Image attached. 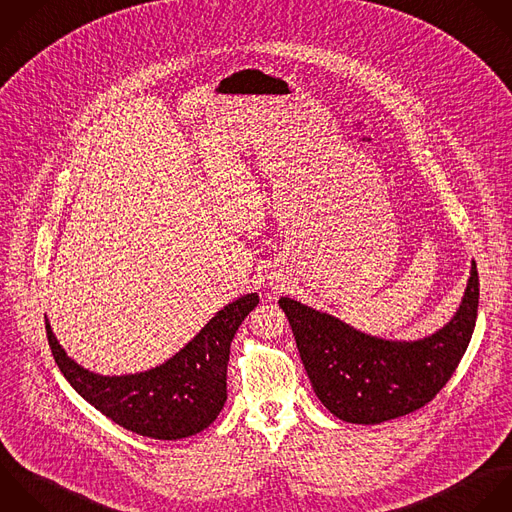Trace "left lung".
Listing matches in <instances>:
<instances>
[{
    "label": "left lung",
    "instance_id": "8db88e82",
    "mask_svg": "<svg viewBox=\"0 0 512 512\" xmlns=\"http://www.w3.org/2000/svg\"><path fill=\"white\" fill-rule=\"evenodd\" d=\"M279 307L319 401L345 423L379 425L425 407L459 367L477 323L479 273L473 261L453 319L417 341L367 335L289 297Z\"/></svg>",
    "mask_w": 512,
    "mask_h": 512
}]
</instances>
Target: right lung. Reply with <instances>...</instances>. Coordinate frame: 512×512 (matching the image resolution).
I'll list each match as a JSON object with an SVG mask.
<instances>
[{
  "mask_svg": "<svg viewBox=\"0 0 512 512\" xmlns=\"http://www.w3.org/2000/svg\"><path fill=\"white\" fill-rule=\"evenodd\" d=\"M249 293L225 305L171 359L143 373L105 377L67 357L45 319L53 359L69 385L119 427L157 441H177L207 429L227 401L231 341L257 307Z\"/></svg>",
  "mask_w": 512,
  "mask_h": 512,
  "instance_id": "right-lung-1",
  "label": "right lung"
}]
</instances>
